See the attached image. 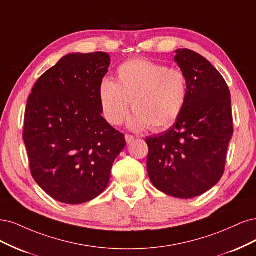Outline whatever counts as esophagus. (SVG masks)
I'll return each mask as SVG.
<instances>
[{
	"instance_id": "obj_1",
	"label": "esophagus",
	"mask_w": 256,
	"mask_h": 256,
	"mask_svg": "<svg viewBox=\"0 0 256 256\" xmlns=\"http://www.w3.org/2000/svg\"><path fill=\"white\" fill-rule=\"evenodd\" d=\"M134 140H135V137H134V136H132V135H126V142L128 144L133 142Z\"/></svg>"
}]
</instances>
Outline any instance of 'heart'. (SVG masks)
I'll list each match as a JSON object with an SVG mask.
<instances>
[{
    "mask_svg": "<svg viewBox=\"0 0 256 256\" xmlns=\"http://www.w3.org/2000/svg\"><path fill=\"white\" fill-rule=\"evenodd\" d=\"M187 98L188 83L183 71L146 58L122 64L117 70V83L103 78L98 86L104 119L112 126L121 124L132 102L135 112L128 126L134 130L168 128L183 112Z\"/></svg>",
    "mask_w": 256,
    "mask_h": 256,
    "instance_id": "obj_1",
    "label": "heart"
}]
</instances>
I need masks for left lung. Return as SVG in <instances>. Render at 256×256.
Masks as SVG:
<instances>
[{
  "mask_svg": "<svg viewBox=\"0 0 256 256\" xmlns=\"http://www.w3.org/2000/svg\"><path fill=\"white\" fill-rule=\"evenodd\" d=\"M174 52L187 78V102L168 130L146 139V169L158 190L192 199L210 190L224 174L233 135L230 94L224 78L203 56L188 48Z\"/></svg>",
  "mask_w": 256,
  "mask_h": 256,
  "instance_id": "left-lung-1",
  "label": "left lung"
}]
</instances>
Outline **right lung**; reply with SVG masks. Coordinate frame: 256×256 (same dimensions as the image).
Wrapping results in <instances>:
<instances>
[{
	"instance_id": "right-lung-1",
	"label": "right lung",
	"mask_w": 256,
	"mask_h": 256,
	"mask_svg": "<svg viewBox=\"0 0 256 256\" xmlns=\"http://www.w3.org/2000/svg\"><path fill=\"white\" fill-rule=\"evenodd\" d=\"M104 52L71 53L39 78L28 96L23 139L32 176L53 199L82 204L108 185L124 135L102 117Z\"/></svg>"
}]
</instances>
